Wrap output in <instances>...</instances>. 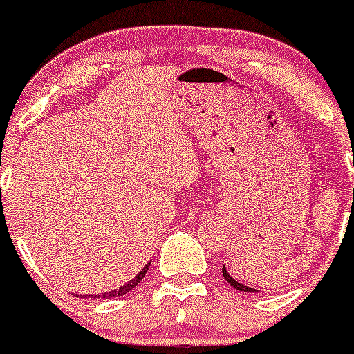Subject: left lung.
Listing matches in <instances>:
<instances>
[{"label": "left lung", "mask_w": 354, "mask_h": 354, "mask_svg": "<svg viewBox=\"0 0 354 354\" xmlns=\"http://www.w3.org/2000/svg\"><path fill=\"white\" fill-rule=\"evenodd\" d=\"M222 272H223V278H225V280L229 281V286H232V287H234V289H238V291H243V292H258L257 289H252V287H249V286H245V283H240V281L234 280V278H232L231 274L227 272L225 266L222 267Z\"/></svg>", "instance_id": "obj_1"}]
</instances>
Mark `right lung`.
I'll return each mask as SVG.
<instances>
[{"label": "right lung", "mask_w": 354, "mask_h": 354, "mask_svg": "<svg viewBox=\"0 0 354 354\" xmlns=\"http://www.w3.org/2000/svg\"><path fill=\"white\" fill-rule=\"evenodd\" d=\"M149 266H151V263H147V266L143 267L142 271L138 272L136 277L132 278V280H129L127 283H125V286L118 287V289H114V291H109V292H102V295H96V298H116V297H123V295H127V292L131 291V289H134V287H136L138 283H140V281L143 280V277H145V272L149 271ZM88 297H93V295H88Z\"/></svg>", "instance_id": "add662e5"}]
</instances>
